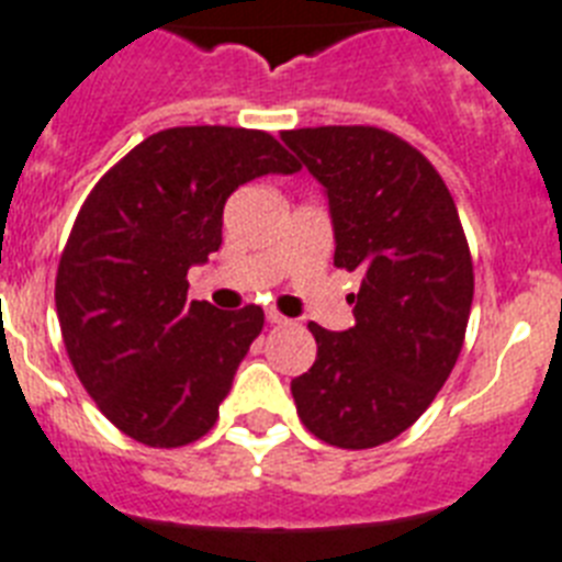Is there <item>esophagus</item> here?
Instances as JSON below:
<instances>
[{
  "instance_id": "34e87169",
  "label": "esophagus",
  "mask_w": 562,
  "mask_h": 562,
  "mask_svg": "<svg viewBox=\"0 0 562 562\" xmlns=\"http://www.w3.org/2000/svg\"><path fill=\"white\" fill-rule=\"evenodd\" d=\"M266 321L271 323V326H282V323H289V317H282L280 312H273V308H268V312H266Z\"/></svg>"
}]
</instances>
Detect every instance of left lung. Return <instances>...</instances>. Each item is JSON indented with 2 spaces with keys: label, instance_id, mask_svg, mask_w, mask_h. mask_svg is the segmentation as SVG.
I'll use <instances>...</instances> for the list:
<instances>
[{
  "label": "left lung",
  "instance_id": "1",
  "mask_svg": "<svg viewBox=\"0 0 562 562\" xmlns=\"http://www.w3.org/2000/svg\"><path fill=\"white\" fill-rule=\"evenodd\" d=\"M323 184L335 266L360 273L355 326L308 323L312 369L291 381L296 415L326 445L363 450L418 422L462 352L473 262L453 195L407 140L375 126L280 135Z\"/></svg>",
  "mask_w": 562,
  "mask_h": 562
}]
</instances>
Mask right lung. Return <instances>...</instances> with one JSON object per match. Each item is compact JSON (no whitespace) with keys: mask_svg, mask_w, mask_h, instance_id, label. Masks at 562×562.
Listing matches in <instances>:
<instances>
[{"mask_svg":"<svg viewBox=\"0 0 562 562\" xmlns=\"http://www.w3.org/2000/svg\"><path fill=\"white\" fill-rule=\"evenodd\" d=\"M296 170L268 132L176 126L123 155L83 202L59 257L57 317L80 384L130 439L181 447L216 424L266 314L187 300V271L222 245L236 187Z\"/></svg>","mask_w":562,"mask_h":562,"instance_id":"right-lung-1","label":"right lung"}]
</instances>
